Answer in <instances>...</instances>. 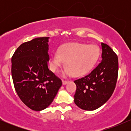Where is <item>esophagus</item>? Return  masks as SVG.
Returning <instances> with one entry per match:
<instances>
[{"label":"esophagus","mask_w":131,"mask_h":131,"mask_svg":"<svg viewBox=\"0 0 131 131\" xmlns=\"http://www.w3.org/2000/svg\"><path fill=\"white\" fill-rule=\"evenodd\" d=\"M69 82V81H64L63 80L62 81V83H63V85H66L67 84H68Z\"/></svg>","instance_id":"obj_1"}]
</instances>
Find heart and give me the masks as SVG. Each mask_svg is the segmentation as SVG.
Wrapping results in <instances>:
<instances>
[{
  "label": "heart",
  "instance_id": "1",
  "mask_svg": "<svg viewBox=\"0 0 131 131\" xmlns=\"http://www.w3.org/2000/svg\"><path fill=\"white\" fill-rule=\"evenodd\" d=\"M100 57V49L95 45L81 43H68L63 45L59 50L52 52L50 59V68L55 72L66 61L63 70V76H81L94 67Z\"/></svg>",
  "mask_w": 131,
  "mask_h": 131
}]
</instances>
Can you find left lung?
<instances>
[{
	"label": "left lung",
	"instance_id": "obj_1",
	"mask_svg": "<svg viewBox=\"0 0 131 131\" xmlns=\"http://www.w3.org/2000/svg\"><path fill=\"white\" fill-rule=\"evenodd\" d=\"M101 46V62L89 74L74 81L76 85L74 102L84 110H94L106 103L117 82L118 56L107 44L102 42Z\"/></svg>",
	"mask_w": 131,
	"mask_h": 131
}]
</instances>
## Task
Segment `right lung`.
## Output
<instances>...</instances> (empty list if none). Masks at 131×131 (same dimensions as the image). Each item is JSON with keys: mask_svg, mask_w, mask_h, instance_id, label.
<instances>
[{"mask_svg": "<svg viewBox=\"0 0 131 131\" xmlns=\"http://www.w3.org/2000/svg\"><path fill=\"white\" fill-rule=\"evenodd\" d=\"M49 38L37 37L23 43L12 57L15 91L21 100L34 111L48 107L62 85L48 68Z\"/></svg>", "mask_w": 131, "mask_h": 131, "instance_id": "right-lung-1", "label": "right lung"}]
</instances>
